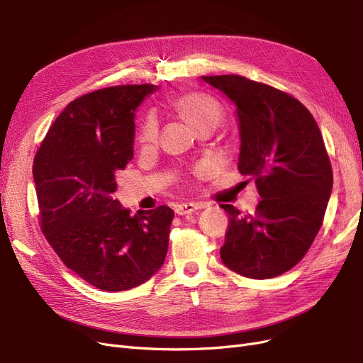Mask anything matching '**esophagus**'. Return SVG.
Masks as SVG:
<instances>
[{
  "label": "esophagus",
  "instance_id": "esophagus-1",
  "mask_svg": "<svg viewBox=\"0 0 363 363\" xmlns=\"http://www.w3.org/2000/svg\"><path fill=\"white\" fill-rule=\"evenodd\" d=\"M201 207H204V206L200 204V203H183V204L175 206V213H177V215H188V213L199 211V208H201Z\"/></svg>",
  "mask_w": 363,
  "mask_h": 363
}]
</instances>
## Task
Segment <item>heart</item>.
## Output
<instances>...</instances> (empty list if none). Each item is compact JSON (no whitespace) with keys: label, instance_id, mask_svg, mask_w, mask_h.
I'll return each mask as SVG.
<instances>
[{"label":"heart","instance_id":"b5f03b06","mask_svg":"<svg viewBox=\"0 0 363 363\" xmlns=\"http://www.w3.org/2000/svg\"><path fill=\"white\" fill-rule=\"evenodd\" d=\"M169 104L177 111L188 123L199 130L204 124L208 123H219L223 116V111L219 107L218 101L211 95L189 92L175 95L169 100ZM159 135V124L155 116H147L144 123L139 128V142L140 145L150 147L157 140Z\"/></svg>","mask_w":363,"mask_h":363}]
</instances>
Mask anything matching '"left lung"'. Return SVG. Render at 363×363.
Wrapping results in <instances>:
<instances>
[{"label": "left lung", "mask_w": 363, "mask_h": 363, "mask_svg": "<svg viewBox=\"0 0 363 363\" xmlns=\"http://www.w3.org/2000/svg\"><path fill=\"white\" fill-rule=\"evenodd\" d=\"M201 79L236 107L240 174L256 179L255 215H230L223 263L250 279H271L298 263L323 224L333 172L321 131L294 96L240 75Z\"/></svg>", "instance_id": "left-lung-1"}]
</instances>
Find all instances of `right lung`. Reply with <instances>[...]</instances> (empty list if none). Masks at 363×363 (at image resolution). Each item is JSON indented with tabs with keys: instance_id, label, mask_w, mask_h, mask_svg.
<instances>
[{
	"instance_id": "obj_1",
	"label": "right lung",
	"mask_w": 363,
	"mask_h": 363,
	"mask_svg": "<svg viewBox=\"0 0 363 363\" xmlns=\"http://www.w3.org/2000/svg\"><path fill=\"white\" fill-rule=\"evenodd\" d=\"M155 84L112 86L71 101L33 162L40 227L69 269L101 291H127L162 268L172 208L139 211L113 199L133 159L135 112Z\"/></svg>"
}]
</instances>
